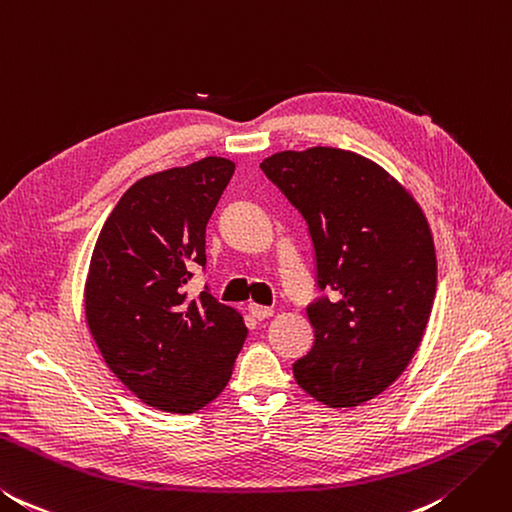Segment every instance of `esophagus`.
<instances>
[{
	"instance_id": "obj_1",
	"label": "esophagus",
	"mask_w": 512,
	"mask_h": 512,
	"mask_svg": "<svg viewBox=\"0 0 512 512\" xmlns=\"http://www.w3.org/2000/svg\"><path fill=\"white\" fill-rule=\"evenodd\" d=\"M247 310H250V314L254 316L256 321H265V319H269V316H273V308L260 306V303H250V306H247Z\"/></svg>"
}]
</instances>
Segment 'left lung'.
<instances>
[{
    "label": "left lung",
    "mask_w": 512,
    "mask_h": 512,
    "mask_svg": "<svg viewBox=\"0 0 512 512\" xmlns=\"http://www.w3.org/2000/svg\"><path fill=\"white\" fill-rule=\"evenodd\" d=\"M301 213L316 260L314 344L293 375L329 407H355L403 375L437 288L431 230L418 202L370 159L316 146L260 163Z\"/></svg>",
    "instance_id": "left-lung-1"
}]
</instances>
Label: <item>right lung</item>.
Instances as JSON below:
<instances>
[{
	"instance_id": "1",
	"label": "right lung",
	"mask_w": 512,
	"mask_h": 512,
	"mask_svg": "<svg viewBox=\"0 0 512 512\" xmlns=\"http://www.w3.org/2000/svg\"><path fill=\"white\" fill-rule=\"evenodd\" d=\"M234 163L206 157L137 181L96 239L86 280V321L109 370L142 400L193 413L224 392L247 327L204 286L206 224Z\"/></svg>"
}]
</instances>
